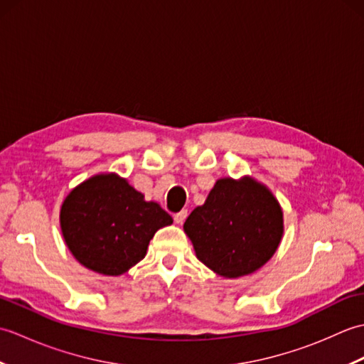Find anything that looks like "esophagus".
I'll return each instance as SVG.
<instances>
[{
    "label": "esophagus",
    "mask_w": 364,
    "mask_h": 364,
    "mask_svg": "<svg viewBox=\"0 0 364 364\" xmlns=\"http://www.w3.org/2000/svg\"><path fill=\"white\" fill-rule=\"evenodd\" d=\"M186 218H188V210H181L180 213H176L173 215V219H175L176 223H183L184 220H186Z\"/></svg>",
    "instance_id": "1"
}]
</instances>
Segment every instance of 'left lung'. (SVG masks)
<instances>
[{
    "label": "left lung",
    "mask_w": 364,
    "mask_h": 364,
    "mask_svg": "<svg viewBox=\"0 0 364 364\" xmlns=\"http://www.w3.org/2000/svg\"><path fill=\"white\" fill-rule=\"evenodd\" d=\"M197 258L215 274H252L272 258L283 235V213L275 197L250 178H223L203 206L184 222Z\"/></svg>",
    "instance_id": "1"
}]
</instances>
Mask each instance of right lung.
Wrapping results in <instances>:
<instances>
[{"mask_svg":"<svg viewBox=\"0 0 364 364\" xmlns=\"http://www.w3.org/2000/svg\"><path fill=\"white\" fill-rule=\"evenodd\" d=\"M172 218L117 175H97L75 188L60 210L68 249L82 266L122 275L141 261L150 239Z\"/></svg>","mask_w":364,"mask_h":364,"instance_id":"1","label":"right lung"}]
</instances>
